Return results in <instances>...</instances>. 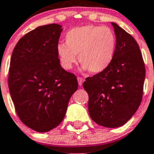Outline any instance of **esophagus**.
<instances>
[{"label": "esophagus", "mask_w": 154, "mask_h": 154, "mask_svg": "<svg viewBox=\"0 0 154 154\" xmlns=\"http://www.w3.org/2000/svg\"><path fill=\"white\" fill-rule=\"evenodd\" d=\"M77 81H78V85L81 86V85H82V84H83V82H84V81H85V80H84L83 77H77Z\"/></svg>", "instance_id": "esophagus-1"}]
</instances>
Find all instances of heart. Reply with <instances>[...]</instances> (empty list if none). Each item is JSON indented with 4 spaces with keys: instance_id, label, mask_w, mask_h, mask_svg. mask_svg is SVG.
<instances>
[{
    "instance_id": "heart-1",
    "label": "heart",
    "mask_w": 154,
    "mask_h": 154,
    "mask_svg": "<svg viewBox=\"0 0 154 154\" xmlns=\"http://www.w3.org/2000/svg\"><path fill=\"white\" fill-rule=\"evenodd\" d=\"M66 43L58 44L57 47L62 68L70 69L78 55L85 69L100 73L112 63L116 38L109 27L87 25L70 30L66 34Z\"/></svg>"
}]
</instances>
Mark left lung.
<instances>
[{"label": "left lung", "instance_id": "obj_1", "mask_svg": "<svg viewBox=\"0 0 154 154\" xmlns=\"http://www.w3.org/2000/svg\"><path fill=\"white\" fill-rule=\"evenodd\" d=\"M116 37L113 60L105 70L88 77L83 87L88 94V113L97 124L109 128L125 124L142 102L146 68L138 42L112 23Z\"/></svg>", "mask_w": 154, "mask_h": 154}]
</instances>
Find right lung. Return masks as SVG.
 <instances>
[{"label": "right lung", "instance_id": "right-lung-1", "mask_svg": "<svg viewBox=\"0 0 154 154\" xmlns=\"http://www.w3.org/2000/svg\"><path fill=\"white\" fill-rule=\"evenodd\" d=\"M62 26L44 25L22 37L12 51L8 88L16 114L27 127L47 132L61 123L77 77L60 65L57 47Z\"/></svg>", "mask_w": 154, "mask_h": 154}]
</instances>
